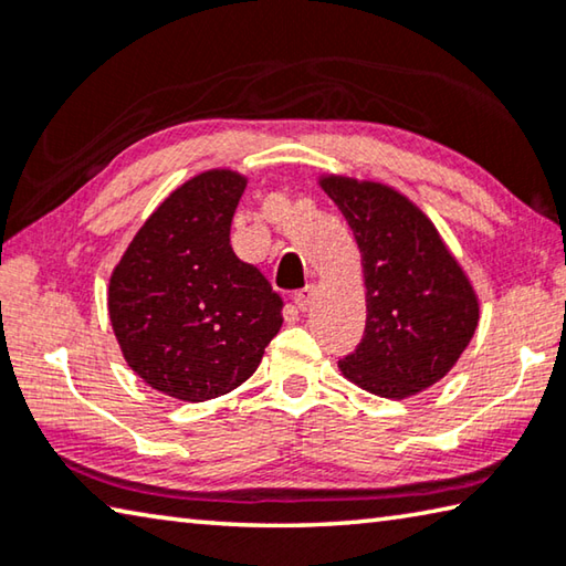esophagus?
<instances>
[{
  "mask_svg": "<svg viewBox=\"0 0 566 566\" xmlns=\"http://www.w3.org/2000/svg\"><path fill=\"white\" fill-rule=\"evenodd\" d=\"M312 296H314V286H312V284H306V286H302V290H296V292H294V304H296V310L304 312L306 306H310Z\"/></svg>",
  "mask_w": 566,
  "mask_h": 566,
  "instance_id": "1",
  "label": "esophagus"
}]
</instances>
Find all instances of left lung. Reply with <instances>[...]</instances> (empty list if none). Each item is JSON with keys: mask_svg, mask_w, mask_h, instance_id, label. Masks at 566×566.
Instances as JSON below:
<instances>
[{"mask_svg": "<svg viewBox=\"0 0 566 566\" xmlns=\"http://www.w3.org/2000/svg\"><path fill=\"white\" fill-rule=\"evenodd\" d=\"M357 239L367 286V327L339 359L342 375L387 399L432 387L474 337L479 304L434 224L391 187L324 177Z\"/></svg>", "mask_w": 566, "mask_h": 566, "instance_id": "8db88e82", "label": "left lung"}]
</instances>
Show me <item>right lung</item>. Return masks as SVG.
Wrapping results in <instances>:
<instances>
[{
    "label": "right lung",
    "instance_id": "add662e5",
    "mask_svg": "<svg viewBox=\"0 0 566 566\" xmlns=\"http://www.w3.org/2000/svg\"><path fill=\"white\" fill-rule=\"evenodd\" d=\"M247 179L212 169L171 191L109 280L124 359L151 389L207 401L242 385L282 327V296L229 244Z\"/></svg>",
    "mask_w": 566,
    "mask_h": 566
}]
</instances>
